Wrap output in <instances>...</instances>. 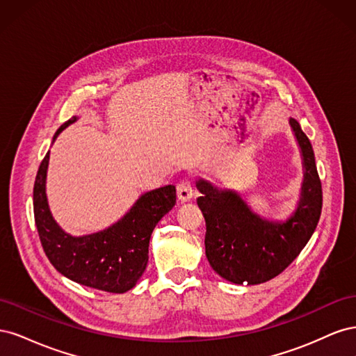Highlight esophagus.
I'll return each mask as SVG.
<instances>
[{
	"instance_id": "obj_1",
	"label": "esophagus",
	"mask_w": 356,
	"mask_h": 356,
	"mask_svg": "<svg viewBox=\"0 0 356 356\" xmlns=\"http://www.w3.org/2000/svg\"><path fill=\"white\" fill-rule=\"evenodd\" d=\"M177 195L181 202H188L195 196V187H193L190 178H182L177 184Z\"/></svg>"
}]
</instances>
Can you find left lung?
I'll use <instances>...</instances> for the list:
<instances>
[{"label": "left lung", "mask_w": 356, "mask_h": 356, "mask_svg": "<svg viewBox=\"0 0 356 356\" xmlns=\"http://www.w3.org/2000/svg\"><path fill=\"white\" fill-rule=\"evenodd\" d=\"M305 163V181L297 211L285 222L255 215L234 191L197 181V204L207 222L204 251L212 268L233 284L270 281L293 263L314 234L322 209V186L314 148L297 120L291 118Z\"/></svg>", "instance_id": "obj_1"}]
</instances>
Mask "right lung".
Segmentation results:
<instances>
[{
    "mask_svg": "<svg viewBox=\"0 0 356 356\" xmlns=\"http://www.w3.org/2000/svg\"><path fill=\"white\" fill-rule=\"evenodd\" d=\"M77 120L70 118L53 136ZM49 153L34 184V217L47 258L59 273L84 286L122 294L135 286L148 263L149 238L157 222L177 203L175 186L160 187L139 197L124 217L104 232L74 238L53 220L46 197Z\"/></svg>",
    "mask_w": 356,
    "mask_h": 356,
    "instance_id": "add662e5",
    "label": "right lung"
}]
</instances>
